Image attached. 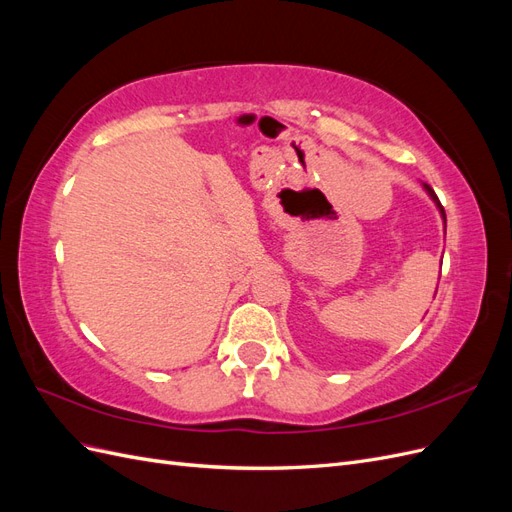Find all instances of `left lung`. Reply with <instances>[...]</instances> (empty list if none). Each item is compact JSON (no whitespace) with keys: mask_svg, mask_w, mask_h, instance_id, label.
Returning a JSON list of instances; mask_svg holds the SVG:
<instances>
[{"mask_svg":"<svg viewBox=\"0 0 512 512\" xmlns=\"http://www.w3.org/2000/svg\"><path fill=\"white\" fill-rule=\"evenodd\" d=\"M425 190H427V194L433 198V203H436L438 205V209H440V213H442V220H444V224H446V213H444V207L440 205V200H438V196H436V192H433L431 188H429V185L425 183Z\"/></svg>","mask_w":512,"mask_h":512,"instance_id":"8db88e82","label":"left lung"}]
</instances>
